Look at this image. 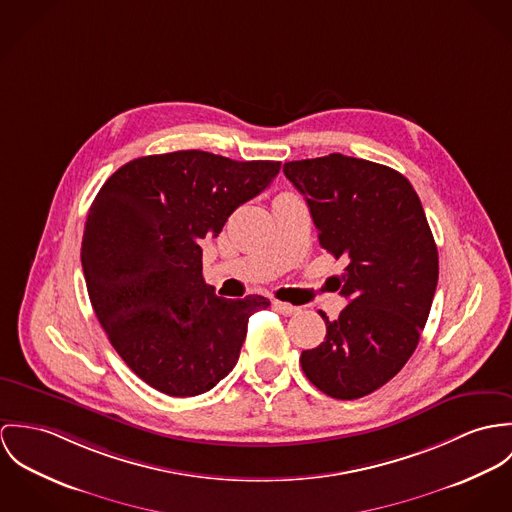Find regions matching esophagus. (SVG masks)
<instances>
[{"label": "esophagus", "mask_w": 512, "mask_h": 512, "mask_svg": "<svg viewBox=\"0 0 512 512\" xmlns=\"http://www.w3.org/2000/svg\"><path fill=\"white\" fill-rule=\"evenodd\" d=\"M273 306H275V310H279V312L284 314V316H292V314L300 312V308H298V306H292V304H288V302H281V300H273Z\"/></svg>", "instance_id": "obj_1"}]
</instances>
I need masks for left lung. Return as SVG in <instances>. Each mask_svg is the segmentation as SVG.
<instances>
[{
	"mask_svg": "<svg viewBox=\"0 0 512 512\" xmlns=\"http://www.w3.org/2000/svg\"><path fill=\"white\" fill-rule=\"evenodd\" d=\"M304 194L320 247L347 261L336 290L340 318L324 312L326 340L300 355L328 397H365L414 353L438 284V247L412 184L395 169L332 153L284 163Z\"/></svg>",
	"mask_w": 512,
	"mask_h": 512,
	"instance_id": "obj_1",
	"label": "left lung"
}]
</instances>
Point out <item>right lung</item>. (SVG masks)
Masks as SVG:
<instances>
[{
  "label": "right lung",
  "instance_id": "right-lung-1",
  "mask_svg": "<svg viewBox=\"0 0 512 512\" xmlns=\"http://www.w3.org/2000/svg\"><path fill=\"white\" fill-rule=\"evenodd\" d=\"M279 161L176 151L129 161L94 198L82 269L94 312L119 357L153 389L196 397L239 359L265 296H216L202 277V239L261 194Z\"/></svg>",
  "mask_w": 512,
  "mask_h": 512
}]
</instances>
